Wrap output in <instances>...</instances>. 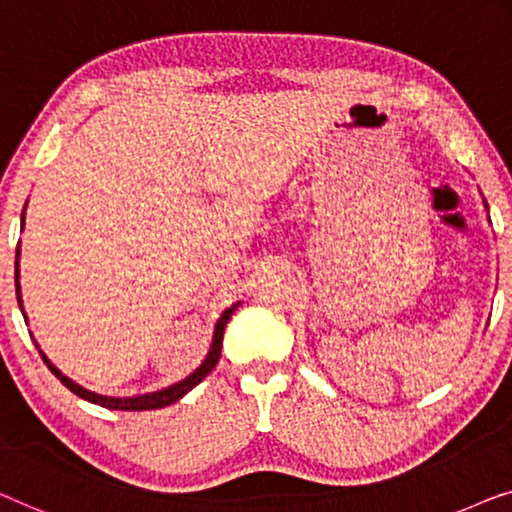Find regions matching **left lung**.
I'll list each match as a JSON object with an SVG mask.
<instances>
[{"mask_svg": "<svg viewBox=\"0 0 512 512\" xmlns=\"http://www.w3.org/2000/svg\"><path fill=\"white\" fill-rule=\"evenodd\" d=\"M485 208H487V201H485ZM487 211H489V208H487Z\"/></svg>", "mask_w": 512, "mask_h": 512, "instance_id": "8db88e82", "label": "left lung"}]
</instances>
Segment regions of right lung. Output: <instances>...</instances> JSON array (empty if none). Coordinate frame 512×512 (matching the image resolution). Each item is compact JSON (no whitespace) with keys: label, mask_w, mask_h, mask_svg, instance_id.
Listing matches in <instances>:
<instances>
[{"label":"right lung","mask_w":512,"mask_h":512,"mask_svg":"<svg viewBox=\"0 0 512 512\" xmlns=\"http://www.w3.org/2000/svg\"><path fill=\"white\" fill-rule=\"evenodd\" d=\"M25 208H27V204H25ZM25 208H23V215H20V229H25ZM16 294H18L20 311H23V318L27 320L25 308H23V294H20V241H18V250H16ZM239 306H241V301H236V304H232L229 308H225V311H222L218 322H215L211 348H208L204 362H201L197 369L190 373V376L183 378V380H178V383H174V385L164 387V390L136 394V397H106V394H97V392H92V390H85L83 385L74 383V380H71L69 376H64V373L57 369L53 362H50V359L46 357V352L39 348V343H37V348H39V355H41L43 362H46L48 369L53 371V376L60 380L64 387H69V390L74 392L76 397H81V399L90 401V403H97V406H102V408H111V410H153V408H164V406H171V403H176L178 399H183L185 394L192 390V387H197L201 380H204L208 373L215 369V364H218L220 352H222V336H225V327H227V322L232 320V315H234V311Z\"/></svg>","instance_id":"obj_1"}]
</instances>
